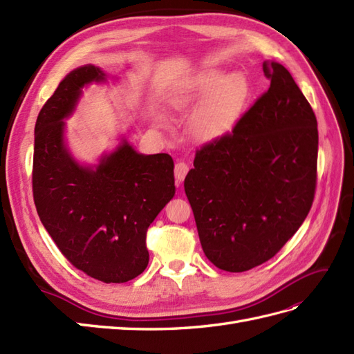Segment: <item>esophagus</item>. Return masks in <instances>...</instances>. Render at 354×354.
Segmentation results:
<instances>
[{"label": "esophagus", "instance_id": "1", "mask_svg": "<svg viewBox=\"0 0 354 354\" xmlns=\"http://www.w3.org/2000/svg\"><path fill=\"white\" fill-rule=\"evenodd\" d=\"M188 170H189V167H188L187 162H184V161H178V162H176L174 171H175V178H176V183H178V184L183 183L184 178H185L187 174H188Z\"/></svg>", "mask_w": 354, "mask_h": 354}]
</instances>
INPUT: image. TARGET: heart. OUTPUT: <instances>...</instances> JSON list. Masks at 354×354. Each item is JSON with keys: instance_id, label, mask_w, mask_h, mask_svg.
Returning <instances> with one entry per match:
<instances>
[{"instance_id": "b5f03b06", "label": "heart", "mask_w": 354, "mask_h": 354, "mask_svg": "<svg viewBox=\"0 0 354 354\" xmlns=\"http://www.w3.org/2000/svg\"><path fill=\"white\" fill-rule=\"evenodd\" d=\"M248 94V80L238 71L224 76L218 70H207L197 76L183 100V103L205 100L194 116V133L205 140L229 133L241 118Z\"/></svg>"}]
</instances>
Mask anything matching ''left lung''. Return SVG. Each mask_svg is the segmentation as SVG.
Returning a JSON list of instances; mask_svg holds the SVG:
<instances>
[{"mask_svg": "<svg viewBox=\"0 0 354 354\" xmlns=\"http://www.w3.org/2000/svg\"><path fill=\"white\" fill-rule=\"evenodd\" d=\"M270 86L230 133L196 151L184 188L205 256L227 272L265 263L310 212L319 130L288 70L263 62Z\"/></svg>", "mask_w": 354, "mask_h": 354, "instance_id": "1", "label": "left lung"}]
</instances>
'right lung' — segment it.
<instances>
[{"label":"right lung","mask_w":354,"mask_h":354,"mask_svg":"<svg viewBox=\"0 0 354 354\" xmlns=\"http://www.w3.org/2000/svg\"><path fill=\"white\" fill-rule=\"evenodd\" d=\"M104 73L86 64L61 80L34 130L32 196L37 214L71 265L103 283H127L147 269V232L175 194L169 153L143 156L122 140L97 167L80 166L64 145L62 121L82 88Z\"/></svg>","instance_id":"right-lung-1"}]
</instances>
